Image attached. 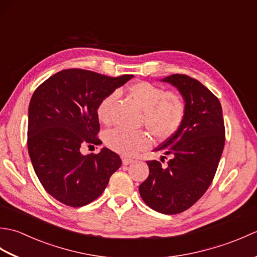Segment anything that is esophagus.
<instances>
[{
    "label": "esophagus",
    "instance_id": "1",
    "mask_svg": "<svg viewBox=\"0 0 257 257\" xmlns=\"http://www.w3.org/2000/svg\"><path fill=\"white\" fill-rule=\"evenodd\" d=\"M134 160L133 159H129V158H122V165L123 166H128L130 163H133Z\"/></svg>",
    "mask_w": 257,
    "mask_h": 257
}]
</instances>
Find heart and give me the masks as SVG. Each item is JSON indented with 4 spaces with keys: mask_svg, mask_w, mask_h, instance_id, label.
<instances>
[{
    "mask_svg": "<svg viewBox=\"0 0 257 257\" xmlns=\"http://www.w3.org/2000/svg\"><path fill=\"white\" fill-rule=\"evenodd\" d=\"M128 94L144 110L146 127L158 140H167L181 125L185 105L177 92L168 91L148 81H137L128 86ZM117 99V92H110L99 101L96 109L97 118L102 123L110 121L111 107ZM109 149L122 156H134L150 146V137L144 132H128L121 128L111 129L105 135Z\"/></svg>",
    "mask_w": 257,
    "mask_h": 257,
    "instance_id": "obj_1",
    "label": "heart"
}]
</instances>
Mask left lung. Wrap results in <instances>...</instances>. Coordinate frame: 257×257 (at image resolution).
<instances>
[{"label": "left lung", "mask_w": 257, "mask_h": 257, "mask_svg": "<svg viewBox=\"0 0 257 257\" xmlns=\"http://www.w3.org/2000/svg\"><path fill=\"white\" fill-rule=\"evenodd\" d=\"M161 81L179 90L185 113L178 132L155 149L172 159L167 168L157 160L147 161L149 177L139 185V193L152 210L177 214L210 187L224 148V120L220 100L199 80L173 74Z\"/></svg>", "instance_id": "left-lung-1"}]
</instances>
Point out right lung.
<instances>
[{
    "label": "right lung",
    "instance_id": "obj_1",
    "mask_svg": "<svg viewBox=\"0 0 257 257\" xmlns=\"http://www.w3.org/2000/svg\"><path fill=\"white\" fill-rule=\"evenodd\" d=\"M134 77L65 69L38 86L29 107L27 147L33 168L44 189L62 203L78 207L106 189L121 166L108 148L83 155L85 145H100L96 109L103 97Z\"/></svg>",
    "mask_w": 257,
    "mask_h": 257
}]
</instances>
